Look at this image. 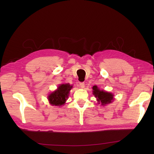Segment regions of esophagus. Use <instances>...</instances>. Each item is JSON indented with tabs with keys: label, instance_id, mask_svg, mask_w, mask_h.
<instances>
[{
	"label": "esophagus",
	"instance_id": "esophagus-1",
	"mask_svg": "<svg viewBox=\"0 0 154 154\" xmlns=\"http://www.w3.org/2000/svg\"><path fill=\"white\" fill-rule=\"evenodd\" d=\"M79 87L81 88H83L85 87V83L84 82H80L79 83Z\"/></svg>",
	"mask_w": 154,
	"mask_h": 154
}]
</instances>
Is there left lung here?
Returning a JSON list of instances; mask_svg holds the SVG:
<instances>
[{
	"label": "left lung",
	"mask_w": 154,
	"mask_h": 154,
	"mask_svg": "<svg viewBox=\"0 0 154 154\" xmlns=\"http://www.w3.org/2000/svg\"><path fill=\"white\" fill-rule=\"evenodd\" d=\"M92 94L96 97L98 104L105 106V105L112 102L114 100V94L112 93L100 90L96 85L92 87Z\"/></svg>",
	"instance_id": "8db88e82"
}]
</instances>
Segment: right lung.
<instances>
[{
    "label": "right lung",
    "mask_w": 154,
    "mask_h": 154,
    "mask_svg": "<svg viewBox=\"0 0 154 154\" xmlns=\"http://www.w3.org/2000/svg\"><path fill=\"white\" fill-rule=\"evenodd\" d=\"M72 88L69 83L60 85L57 90L54 91L48 96L49 103L51 105L62 106L65 104L69 97V91Z\"/></svg>",
    "instance_id": "add662e5"
}]
</instances>
